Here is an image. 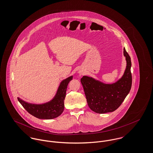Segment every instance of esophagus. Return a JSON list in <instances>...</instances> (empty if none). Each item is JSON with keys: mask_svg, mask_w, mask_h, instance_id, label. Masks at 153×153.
Segmentation results:
<instances>
[{"mask_svg": "<svg viewBox=\"0 0 153 153\" xmlns=\"http://www.w3.org/2000/svg\"><path fill=\"white\" fill-rule=\"evenodd\" d=\"M79 73L80 74V75H82V74H83V72H82V71H79Z\"/></svg>", "mask_w": 153, "mask_h": 153, "instance_id": "obj_1", "label": "esophagus"}]
</instances>
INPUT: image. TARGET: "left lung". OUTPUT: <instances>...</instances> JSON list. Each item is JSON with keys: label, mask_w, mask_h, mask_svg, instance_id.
<instances>
[{"label": "left lung", "mask_w": 153, "mask_h": 153, "mask_svg": "<svg viewBox=\"0 0 153 153\" xmlns=\"http://www.w3.org/2000/svg\"><path fill=\"white\" fill-rule=\"evenodd\" d=\"M123 54L127 66L123 76L116 82L106 84L87 76L81 79L88 105L95 113L104 114L115 111L130 91L132 85L131 58L125 49Z\"/></svg>", "instance_id": "left-lung-1"}]
</instances>
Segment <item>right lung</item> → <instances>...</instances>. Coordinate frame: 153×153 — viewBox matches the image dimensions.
<instances>
[{"instance_id": "add662e5", "label": "right lung", "mask_w": 153, "mask_h": 153, "mask_svg": "<svg viewBox=\"0 0 153 153\" xmlns=\"http://www.w3.org/2000/svg\"><path fill=\"white\" fill-rule=\"evenodd\" d=\"M73 79V76L62 80L57 88L54 97L49 102L43 104H33L25 102L18 97V101L26 110L36 118L40 119H55L63 111L64 100L68 83Z\"/></svg>"}]
</instances>
